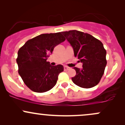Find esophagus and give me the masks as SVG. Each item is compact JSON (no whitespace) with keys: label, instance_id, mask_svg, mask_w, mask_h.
I'll use <instances>...</instances> for the list:
<instances>
[{"label":"esophagus","instance_id":"esophagus-1","mask_svg":"<svg viewBox=\"0 0 125 125\" xmlns=\"http://www.w3.org/2000/svg\"><path fill=\"white\" fill-rule=\"evenodd\" d=\"M70 69V67H67V66H64V70L65 71H67V70H69Z\"/></svg>","mask_w":125,"mask_h":125}]
</instances>
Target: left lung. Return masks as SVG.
<instances>
[{
	"mask_svg": "<svg viewBox=\"0 0 125 125\" xmlns=\"http://www.w3.org/2000/svg\"><path fill=\"white\" fill-rule=\"evenodd\" d=\"M73 47L74 56L83 63L82 69L74 67L76 74L73 82L83 88L95 86L104 73L107 64L106 51L102 43L90 34L78 31H62Z\"/></svg>",
	"mask_w": 125,
	"mask_h": 125,
	"instance_id": "8db88e82",
	"label": "left lung"
}]
</instances>
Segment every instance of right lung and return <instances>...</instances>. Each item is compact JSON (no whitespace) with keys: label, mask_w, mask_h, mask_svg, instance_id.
<instances>
[{"label":"right lung","mask_w":125,"mask_h":125,"mask_svg":"<svg viewBox=\"0 0 125 125\" xmlns=\"http://www.w3.org/2000/svg\"><path fill=\"white\" fill-rule=\"evenodd\" d=\"M65 40L61 32L42 34L29 39L19 49L16 59L18 72L31 90L46 92L56 84L63 66H51L47 59L54 47Z\"/></svg>","instance_id":"1"}]
</instances>
